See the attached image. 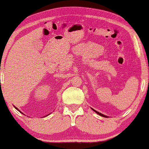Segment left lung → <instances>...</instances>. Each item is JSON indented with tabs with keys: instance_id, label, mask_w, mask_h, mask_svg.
Masks as SVG:
<instances>
[{
	"instance_id": "1",
	"label": "left lung",
	"mask_w": 149,
	"mask_h": 149,
	"mask_svg": "<svg viewBox=\"0 0 149 149\" xmlns=\"http://www.w3.org/2000/svg\"><path fill=\"white\" fill-rule=\"evenodd\" d=\"M92 110H94V111H95V113H97V114H98V115H100V116H102V117H105V118H108V116H105V115H103V114H102V113H99V112L96 111V110H94V109H93V108H92Z\"/></svg>"
}]
</instances>
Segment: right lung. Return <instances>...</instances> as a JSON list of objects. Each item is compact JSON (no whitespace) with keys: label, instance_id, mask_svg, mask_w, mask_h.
Instances as JSON below:
<instances>
[{"label":"right lung","instance_id":"add662e5","mask_svg":"<svg viewBox=\"0 0 149 149\" xmlns=\"http://www.w3.org/2000/svg\"><path fill=\"white\" fill-rule=\"evenodd\" d=\"M14 107H15V106H14ZM15 108H16V110H18V111H19V112H20V113H21V111H20V110H18V109L17 108H16V107H15Z\"/></svg>","mask_w":149,"mask_h":149}]
</instances>
